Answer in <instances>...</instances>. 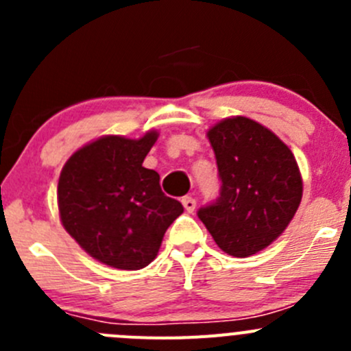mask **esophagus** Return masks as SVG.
I'll list each match as a JSON object with an SVG mask.
<instances>
[{
    "instance_id": "obj_1",
    "label": "esophagus",
    "mask_w": 351,
    "mask_h": 351,
    "mask_svg": "<svg viewBox=\"0 0 351 351\" xmlns=\"http://www.w3.org/2000/svg\"><path fill=\"white\" fill-rule=\"evenodd\" d=\"M182 204H183V207H185V210L189 212V214H192V212L195 210V207H197V200L193 197H185L182 200Z\"/></svg>"
}]
</instances>
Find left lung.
I'll list each match as a JSON object with an SVG mask.
<instances>
[{
    "label": "left lung",
    "mask_w": 351,
    "mask_h": 351,
    "mask_svg": "<svg viewBox=\"0 0 351 351\" xmlns=\"http://www.w3.org/2000/svg\"><path fill=\"white\" fill-rule=\"evenodd\" d=\"M221 193L198 219L224 253L246 258L270 246L299 208L302 178L292 151L246 117L221 120L207 132Z\"/></svg>",
    "instance_id": "8db88e82"
}]
</instances>
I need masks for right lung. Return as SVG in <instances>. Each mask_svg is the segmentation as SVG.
Returning <instances> with one entry per match:
<instances>
[{"instance_id": "add662e5", "label": "right lung", "mask_w": 351, "mask_h": 351, "mask_svg": "<svg viewBox=\"0 0 351 351\" xmlns=\"http://www.w3.org/2000/svg\"><path fill=\"white\" fill-rule=\"evenodd\" d=\"M158 139L105 136L71 156L58 185L62 226L90 256L119 270H141L158 254L183 205L162 193L143 162Z\"/></svg>"}]
</instances>
